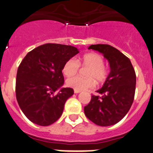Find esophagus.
Instances as JSON below:
<instances>
[{"label": "esophagus", "instance_id": "1", "mask_svg": "<svg viewBox=\"0 0 153 153\" xmlns=\"http://www.w3.org/2000/svg\"><path fill=\"white\" fill-rule=\"evenodd\" d=\"M79 92H80V91L76 90V89H74V93L75 94H78V93H79Z\"/></svg>", "mask_w": 153, "mask_h": 153}]
</instances>
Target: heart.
<instances>
[{
    "mask_svg": "<svg viewBox=\"0 0 153 153\" xmlns=\"http://www.w3.org/2000/svg\"><path fill=\"white\" fill-rule=\"evenodd\" d=\"M79 65L88 67L86 70L85 75L82 77L75 76L67 79L66 83L68 86L79 91L91 88L95 85V79L98 82H102L106 79L108 71L104 66L103 58L96 53H89L85 54L80 58H71L66 61L62 68V72L66 76H71L78 72Z\"/></svg>",
    "mask_w": 153,
    "mask_h": 153,
    "instance_id": "b5f03b06",
    "label": "heart"
}]
</instances>
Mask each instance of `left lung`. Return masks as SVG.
<instances>
[{
	"instance_id": "8db88e82",
	"label": "left lung",
	"mask_w": 153,
	"mask_h": 153,
	"mask_svg": "<svg viewBox=\"0 0 153 153\" xmlns=\"http://www.w3.org/2000/svg\"><path fill=\"white\" fill-rule=\"evenodd\" d=\"M88 49L102 53L109 62V74L103 86L92 95L84 107L86 117L101 126L118 123L125 117L134 100L136 75L131 61L124 54L108 45H92Z\"/></svg>"
}]
</instances>
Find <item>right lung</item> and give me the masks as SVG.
<instances>
[{"label": "right lung", "mask_w": 153, "mask_h": 153, "mask_svg": "<svg viewBox=\"0 0 153 153\" xmlns=\"http://www.w3.org/2000/svg\"><path fill=\"white\" fill-rule=\"evenodd\" d=\"M79 53L71 45L45 44L26 55L18 68L16 94L18 103L29 120L39 126L55 123L74 89L62 88L65 63Z\"/></svg>", "instance_id": "1"}]
</instances>
